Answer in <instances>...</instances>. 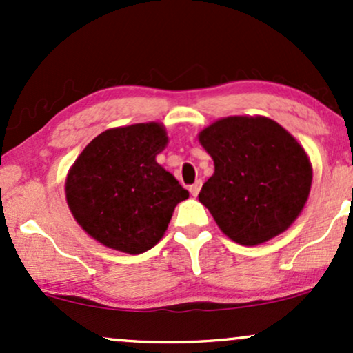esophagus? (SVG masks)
Here are the masks:
<instances>
[{
    "label": "esophagus",
    "instance_id": "esophagus-1",
    "mask_svg": "<svg viewBox=\"0 0 353 353\" xmlns=\"http://www.w3.org/2000/svg\"><path fill=\"white\" fill-rule=\"evenodd\" d=\"M201 188H202V181H196V182H194V184H192V185H190V188H189V192H190V194H192V196H194V197H196V196H197V194H199V190H201Z\"/></svg>",
    "mask_w": 353,
    "mask_h": 353
}]
</instances>
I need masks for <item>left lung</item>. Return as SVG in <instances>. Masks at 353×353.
Returning a JSON list of instances; mask_svg holds the SVG:
<instances>
[{"label": "left lung", "mask_w": 353, "mask_h": 353, "mask_svg": "<svg viewBox=\"0 0 353 353\" xmlns=\"http://www.w3.org/2000/svg\"><path fill=\"white\" fill-rule=\"evenodd\" d=\"M214 174L199 192L219 229L257 245L282 234L302 212L312 165L295 137L262 116H230L199 132Z\"/></svg>", "instance_id": "8db88e82"}]
</instances>
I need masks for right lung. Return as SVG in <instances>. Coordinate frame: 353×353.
<instances>
[{"instance_id":"obj_1","label":"right lung","mask_w":353,"mask_h":353,"mask_svg":"<svg viewBox=\"0 0 353 353\" xmlns=\"http://www.w3.org/2000/svg\"><path fill=\"white\" fill-rule=\"evenodd\" d=\"M168 145L163 124L108 129L89 143L66 177V201L78 224L109 249L143 254L168 230L189 192L156 163Z\"/></svg>"}]
</instances>
